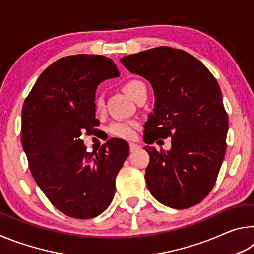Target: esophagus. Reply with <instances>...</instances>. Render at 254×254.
<instances>
[{"label":"esophagus","mask_w":254,"mask_h":254,"mask_svg":"<svg viewBox=\"0 0 254 254\" xmlns=\"http://www.w3.org/2000/svg\"><path fill=\"white\" fill-rule=\"evenodd\" d=\"M128 145H130V151L131 152H134V151H136L137 149H140V145H137L135 143H130Z\"/></svg>","instance_id":"esophagus-1"}]
</instances>
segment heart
<instances>
[{"instance_id":"1","label":"heart","mask_w":254,"mask_h":254,"mask_svg":"<svg viewBox=\"0 0 254 254\" xmlns=\"http://www.w3.org/2000/svg\"><path fill=\"white\" fill-rule=\"evenodd\" d=\"M142 87H144V85L141 83L140 80L133 79V80L127 81V83L123 85V91L126 92L131 98L134 100L137 92H139ZM94 106H95L96 112H101L103 110L104 103H103V100L100 96H97L95 98V101H94ZM136 127H137V122L135 121H115L110 126L109 131L111 134L115 137L128 140L134 136Z\"/></svg>"}]
</instances>
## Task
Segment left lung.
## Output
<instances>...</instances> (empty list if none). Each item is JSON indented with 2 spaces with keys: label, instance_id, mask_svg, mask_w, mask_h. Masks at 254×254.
Segmentation results:
<instances>
[{
  "label": "left lung",
  "instance_id": "8db88e82",
  "mask_svg": "<svg viewBox=\"0 0 254 254\" xmlns=\"http://www.w3.org/2000/svg\"><path fill=\"white\" fill-rule=\"evenodd\" d=\"M121 63L153 88L156 102L144 124V142L173 140L168 151L145 147L150 192L176 209L200 203L216 183L226 151L229 119L217 80L194 56L170 47L128 55Z\"/></svg>",
  "mask_w": 254,
  "mask_h": 254
}]
</instances>
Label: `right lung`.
<instances>
[{
	"instance_id": "1",
	"label": "right lung",
	"mask_w": 254,
	"mask_h": 254,
	"mask_svg": "<svg viewBox=\"0 0 254 254\" xmlns=\"http://www.w3.org/2000/svg\"><path fill=\"white\" fill-rule=\"evenodd\" d=\"M119 76L113 60L104 56H67L42 72L24 101L21 141L30 171L67 216L95 217L113 200L127 143L111 139L89 153L80 136L100 124L94 106L97 86Z\"/></svg>"
}]
</instances>
